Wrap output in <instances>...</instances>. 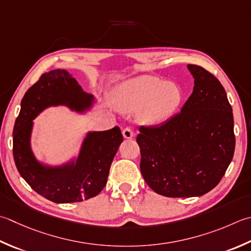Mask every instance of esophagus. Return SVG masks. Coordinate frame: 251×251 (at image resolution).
<instances>
[{"label": "esophagus", "instance_id": "1", "mask_svg": "<svg viewBox=\"0 0 251 251\" xmlns=\"http://www.w3.org/2000/svg\"><path fill=\"white\" fill-rule=\"evenodd\" d=\"M122 132H123V136H124V138H126V139H130L134 137V132H132L130 127H125Z\"/></svg>", "mask_w": 251, "mask_h": 251}]
</instances>
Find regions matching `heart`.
<instances>
[{"mask_svg":"<svg viewBox=\"0 0 251 251\" xmlns=\"http://www.w3.org/2000/svg\"><path fill=\"white\" fill-rule=\"evenodd\" d=\"M183 93L178 85L151 75H142L126 81L117 90L115 105L124 113L137 111L145 124H160L173 115Z\"/></svg>","mask_w":251,"mask_h":251,"instance_id":"b5f03b06","label":"heart"}]
</instances>
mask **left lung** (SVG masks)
<instances>
[{"label": "left lung", "instance_id": "8db88e82", "mask_svg": "<svg viewBox=\"0 0 251 251\" xmlns=\"http://www.w3.org/2000/svg\"><path fill=\"white\" fill-rule=\"evenodd\" d=\"M194 90L180 112L162 125L141 126L140 171L149 187L172 198L198 197L217 186L235 150L226 92L212 74L189 64Z\"/></svg>", "mask_w": 251, "mask_h": 251}]
</instances>
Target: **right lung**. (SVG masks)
I'll use <instances>...</instances> for the list:
<instances>
[{
	"mask_svg": "<svg viewBox=\"0 0 251 251\" xmlns=\"http://www.w3.org/2000/svg\"><path fill=\"white\" fill-rule=\"evenodd\" d=\"M95 102L65 70L43 74L22 100L13 130V154L22 177L42 197L55 203L80 202L104 188L112 161L123 142L120 127L89 131L77 159L51 166L38 161L31 150L33 120L49 106L65 105L73 111L89 110Z\"/></svg>",
	"mask_w": 251,
	"mask_h": 251,
	"instance_id": "add662e5",
	"label": "right lung"
}]
</instances>
